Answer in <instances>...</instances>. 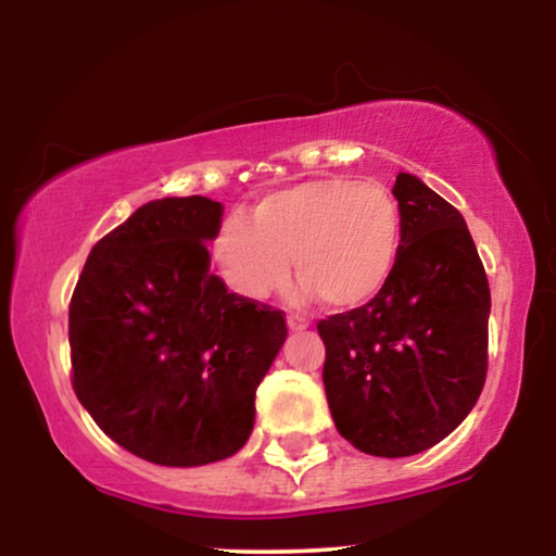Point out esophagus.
Listing matches in <instances>:
<instances>
[{
    "mask_svg": "<svg viewBox=\"0 0 556 556\" xmlns=\"http://www.w3.org/2000/svg\"><path fill=\"white\" fill-rule=\"evenodd\" d=\"M287 327L292 332H302L309 327V319H304L302 315H287Z\"/></svg>",
    "mask_w": 556,
    "mask_h": 556,
    "instance_id": "obj_1",
    "label": "esophagus"
}]
</instances>
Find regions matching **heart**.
I'll return each instance as SVG.
<instances>
[{"label":"heart","mask_w":556,"mask_h":556,"mask_svg":"<svg viewBox=\"0 0 556 556\" xmlns=\"http://www.w3.org/2000/svg\"><path fill=\"white\" fill-rule=\"evenodd\" d=\"M403 249V214L390 189L327 176L271 191L249 222L222 218L211 256L231 292L267 300L287 285L292 260L302 296L330 307H363L382 292Z\"/></svg>","instance_id":"heart-1"}]
</instances>
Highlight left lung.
I'll return each mask as SVG.
<instances>
[{"label": "left lung", "mask_w": 556, "mask_h": 556, "mask_svg": "<svg viewBox=\"0 0 556 556\" xmlns=\"http://www.w3.org/2000/svg\"><path fill=\"white\" fill-rule=\"evenodd\" d=\"M393 197L403 214L393 277L363 307L317 323L334 426L382 458L443 441L489 367L491 292L464 216L410 174H397Z\"/></svg>", "instance_id": "8db88e82"}]
</instances>
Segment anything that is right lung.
<instances>
[{"label": "right lung", "instance_id": "obj_1", "mask_svg": "<svg viewBox=\"0 0 556 556\" xmlns=\"http://www.w3.org/2000/svg\"><path fill=\"white\" fill-rule=\"evenodd\" d=\"M224 206L161 199L92 247L70 300L77 401L125 451L159 466L229 458L287 340L285 312L208 271Z\"/></svg>", "mask_w": 556, "mask_h": 556}]
</instances>
